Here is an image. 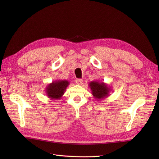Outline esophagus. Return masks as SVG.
I'll list each match as a JSON object with an SVG mask.
<instances>
[{
    "instance_id": "obj_1",
    "label": "esophagus",
    "mask_w": 159,
    "mask_h": 159,
    "mask_svg": "<svg viewBox=\"0 0 159 159\" xmlns=\"http://www.w3.org/2000/svg\"><path fill=\"white\" fill-rule=\"evenodd\" d=\"M75 83L78 85H81L83 83V80L82 79H76L75 80Z\"/></svg>"
}]
</instances>
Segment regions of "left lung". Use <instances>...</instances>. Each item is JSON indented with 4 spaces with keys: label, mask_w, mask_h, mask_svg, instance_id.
Segmentation results:
<instances>
[{
    "label": "left lung",
    "mask_w": 159,
    "mask_h": 159,
    "mask_svg": "<svg viewBox=\"0 0 159 159\" xmlns=\"http://www.w3.org/2000/svg\"><path fill=\"white\" fill-rule=\"evenodd\" d=\"M89 87L91 91V94L97 101L99 102L107 98L111 91L109 85L99 81H92L89 83Z\"/></svg>",
    "instance_id": "obj_1"
}]
</instances>
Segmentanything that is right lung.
<instances>
[{
  "label": "right lung",
  "mask_w": 159,
  "mask_h": 159,
  "mask_svg": "<svg viewBox=\"0 0 159 159\" xmlns=\"http://www.w3.org/2000/svg\"><path fill=\"white\" fill-rule=\"evenodd\" d=\"M69 84L70 82L68 80L54 81L46 87V93L48 98L52 100L60 99Z\"/></svg>",
  "instance_id": "add662e5"
}]
</instances>
